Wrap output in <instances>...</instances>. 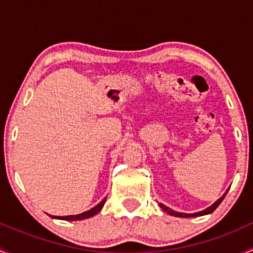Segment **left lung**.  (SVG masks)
Returning <instances> with one entry per match:
<instances>
[{
	"label": "left lung",
	"mask_w": 253,
	"mask_h": 253,
	"mask_svg": "<svg viewBox=\"0 0 253 253\" xmlns=\"http://www.w3.org/2000/svg\"><path fill=\"white\" fill-rule=\"evenodd\" d=\"M226 195V193H225ZM225 195L223 196V197H220L219 198L218 201H216L215 203H214V205H211V207H209V208H207V209H205V211H198V213H195V214H185V213H178V211H172V209H170L169 207H165L164 205H162V203H159V206L162 207L163 209H164L165 211H167L168 214H170V215H175V216H180V218H191V216H201V215H206V214H209V213H211V211H214L216 209V207H218L219 205H220L221 203V201L224 200V197H225Z\"/></svg>",
	"instance_id": "obj_1"
}]
</instances>
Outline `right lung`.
Listing matches in <instances>:
<instances>
[{
    "label": "right lung",
    "mask_w": 253,
    "mask_h": 253,
    "mask_svg": "<svg viewBox=\"0 0 253 253\" xmlns=\"http://www.w3.org/2000/svg\"><path fill=\"white\" fill-rule=\"evenodd\" d=\"M106 202V198H104L98 206H95L94 208H91L90 211H84L82 214H77V215H67V216H52V218L56 219H62V220H82V219H85V218H90V216L95 215L98 211H100V209L103 208L104 203Z\"/></svg>",
    "instance_id": "1"
}]
</instances>
